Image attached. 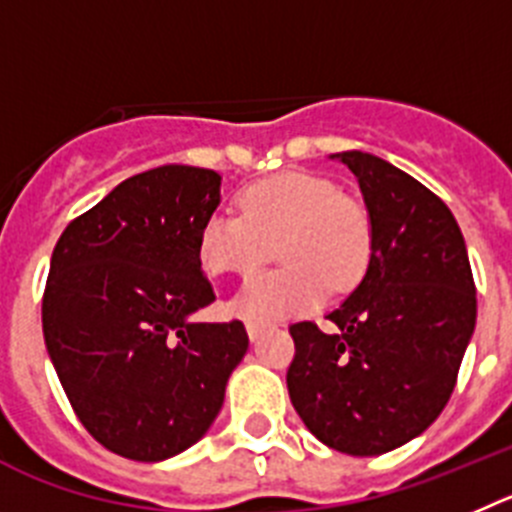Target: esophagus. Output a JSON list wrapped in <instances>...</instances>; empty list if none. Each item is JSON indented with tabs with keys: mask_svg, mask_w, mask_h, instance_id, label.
I'll return each instance as SVG.
<instances>
[{
	"mask_svg": "<svg viewBox=\"0 0 512 512\" xmlns=\"http://www.w3.org/2000/svg\"><path fill=\"white\" fill-rule=\"evenodd\" d=\"M262 331H265V324H257V321H247V334H250L252 342H255V339L262 334Z\"/></svg>",
	"mask_w": 512,
	"mask_h": 512,
	"instance_id": "obj_1",
	"label": "esophagus"
}]
</instances>
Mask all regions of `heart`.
Returning a JSON list of instances; mask_svg holds the SVG:
<instances>
[{"label":"heart","mask_w":512,"mask_h":512,"mask_svg":"<svg viewBox=\"0 0 512 512\" xmlns=\"http://www.w3.org/2000/svg\"><path fill=\"white\" fill-rule=\"evenodd\" d=\"M237 209L201 224V265L211 275H250L275 247L285 265L245 283L229 303L234 316L270 324L316 311L329 288L347 293L370 270V209L331 178L301 170L262 178L237 193Z\"/></svg>","instance_id":"obj_1"}]
</instances>
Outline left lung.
Wrapping results in <instances>:
<instances>
[{
  "label": "left lung",
  "mask_w": 512,
  "mask_h": 512,
  "mask_svg": "<svg viewBox=\"0 0 512 512\" xmlns=\"http://www.w3.org/2000/svg\"><path fill=\"white\" fill-rule=\"evenodd\" d=\"M375 224L362 283L329 313L290 324V403L313 436L354 457L398 449L439 418L477 319L467 247L449 206L370 153H339Z\"/></svg>",
  "instance_id": "obj_1"
}]
</instances>
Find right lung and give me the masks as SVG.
Instances as JSON below:
<instances>
[{
    "label": "right lung",
    "mask_w": 512,
    "mask_h": 512,
    "mask_svg": "<svg viewBox=\"0 0 512 512\" xmlns=\"http://www.w3.org/2000/svg\"><path fill=\"white\" fill-rule=\"evenodd\" d=\"M219 186L214 170L150 168L55 242L45 347L78 421L119 457L160 462L196 444L250 347L239 319L191 321L216 301L199 232Z\"/></svg>",
    "instance_id": "1"
}]
</instances>
